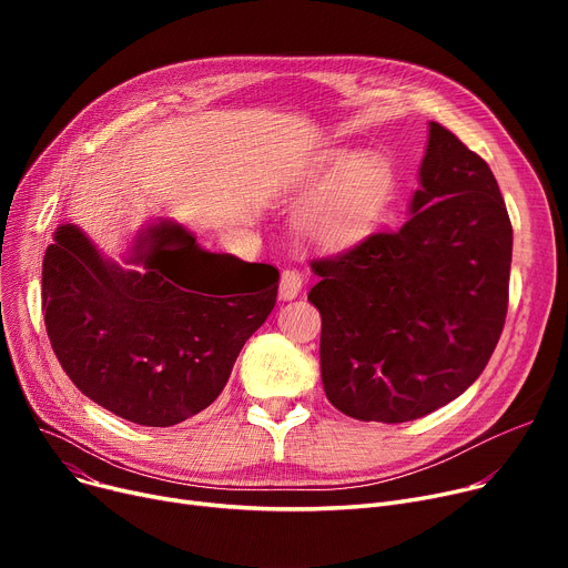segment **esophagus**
Returning <instances> with one entry per match:
<instances>
[{
	"label": "esophagus",
	"instance_id": "34e87169",
	"mask_svg": "<svg viewBox=\"0 0 568 568\" xmlns=\"http://www.w3.org/2000/svg\"><path fill=\"white\" fill-rule=\"evenodd\" d=\"M302 285H304V276L300 274V268H290V266L283 268V272H281V285H278L281 300H285V302L294 300V296L302 292Z\"/></svg>",
	"mask_w": 568,
	"mask_h": 568
}]
</instances>
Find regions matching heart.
I'll list each match as a JSON object with an SVG mask.
<instances>
[{
  "label": "heart",
  "instance_id": "1",
  "mask_svg": "<svg viewBox=\"0 0 568 568\" xmlns=\"http://www.w3.org/2000/svg\"><path fill=\"white\" fill-rule=\"evenodd\" d=\"M300 186H317L296 212L302 234L324 246H347L375 225L394 186V168L379 152L332 146L304 165Z\"/></svg>",
  "mask_w": 568,
  "mask_h": 568
}]
</instances>
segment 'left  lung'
Wrapping results in <instances>:
<instances>
[{"label": "left lung", "mask_w": 568, "mask_h": 568, "mask_svg": "<svg viewBox=\"0 0 568 568\" xmlns=\"http://www.w3.org/2000/svg\"><path fill=\"white\" fill-rule=\"evenodd\" d=\"M511 248L488 163L430 122L407 223L311 264L329 403L352 419L403 424L458 398L501 336Z\"/></svg>", "instance_id": "left-lung-1"}]
</instances>
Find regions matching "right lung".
<instances>
[{"label": "right lung", "instance_id": "add662e5", "mask_svg": "<svg viewBox=\"0 0 568 568\" xmlns=\"http://www.w3.org/2000/svg\"><path fill=\"white\" fill-rule=\"evenodd\" d=\"M126 268L73 223L43 257L50 345L78 389L140 426L212 405L244 343L276 306L278 268L209 253L179 223L140 230Z\"/></svg>", "mask_w": 568, "mask_h": 568}]
</instances>
